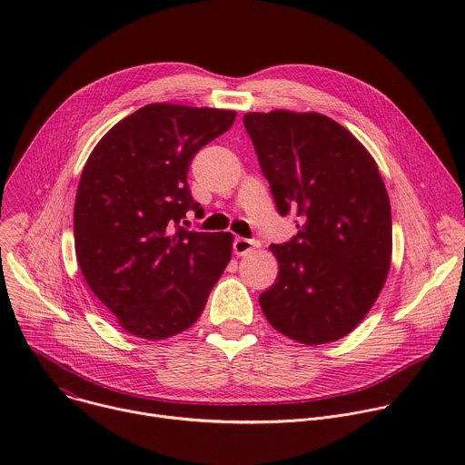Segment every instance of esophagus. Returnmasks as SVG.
Masks as SVG:
<instances>
[{
  "mask_svg": "<svg viewBox=\"0 0 465 465\" xmlns=\"http://www.w3.org/2000/svg\"><path fill=\"white\" fill-rule=\"evenodd\" d=\"M261 246V242L257 239H244V237H237L233 241V252L237 255H246L248 252H252L253 248Z\"/></svg>",
  "mask_w": 465,
  "mask_h": 465,
  "instance_id": "obj_1",
  "label": "esophagus"
}]
</instances>
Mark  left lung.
Segmentation results:
<instances>
[{
    "label": "left lung",
    "mask_w": 465,
    "mask_h": 465,
    "mask_svg": "<svg viewBox=\"0 0 465 465\" xmlns=\"http://www.w3.org/2000/svg\"><path fill=\"white\" fill-rule=\"evenodd\" d=\"M280 215L298 233L271 244L280 262L259 305L282 335L307 346L346 337L390 271V198L364 145L327 115L274 110L242 117Z\"/></svg>",
    "instance_id": "1"
}]
</instances>
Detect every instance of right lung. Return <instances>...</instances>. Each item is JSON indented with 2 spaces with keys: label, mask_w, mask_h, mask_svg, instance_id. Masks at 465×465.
<instances>
[{
  "label": "right lung",
  "mask_w": 465,
  "mask_h": 465,
  "mask_svg": "<svg viewBox=\"0 0 465 465\" xmlns=\"http://www.w3.org/2000/svg\"><path fill=\"white\" fill-rule=\"evenodd\" d=\"M233 110L147 104L114 124L77 189L75 252L92 292L126 333L163 341L203 314L232 257V233L189 232L203 213L187 185L194 154L233 124Z\"/></svg>",
  "instance_id": "obj_1"
}]
</instances>
